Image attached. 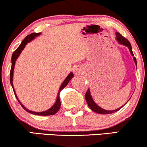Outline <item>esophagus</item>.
Wrapping results in <instances>:
<instances>
[{
    "label": "esophagus",
    "mask_w": 147,
    "mask_h": 147,
    "mask_svg": "<svg viewBox=\"0 0 147 147\" xmlns=\"http://www.w3.org/2000/svg\"><path fill=\"white\" fill-rule=\"evenodd\" d=\"M81 71H82V67L80 66H76L74 69V72L77 75L80 74Z\"/></svg>",
    "instance_id": "1"
}]
</instances>
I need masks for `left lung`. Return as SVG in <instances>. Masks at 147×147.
<instances>
[{"label": "left lung", "instance_id": "obj_1", "mask_svg": "<svg viewBox=\"0 0 147 147\" xmlns=\"http://www.w3.org/2000/svg\"><path fill=\"white\" fill-rule=\"evenodd\" d=\"M116 37H117V40L118 41V42H119L121 45H123V46L127 47V48H129L130 53H131L132 56H134L133 52H132L131 43H129V41H128L127 39H125L124 37H123V36L121 35L120 33H119V32H116ZM134 61L136 65V66H137L136 59L135 57H134ZM85 99H86V103H87L88 106L90 108V109H91L93 111H94L95 112H97V113H99V114H103V115H108V114H112V113H114V112H117L118 110H119L121 108H122L128 102V101H129L128 100L125 103V104L123 105V106L120 107V108H118V109H117V110H104V109H103V108H101V107H99L98 105H97L95 104V101H93V98H92L91 95H90V92L89 88H88L87 91H86V95H85Z\"/></svg>", "mask_w": 147, "mask_h": 147}]
</instances>
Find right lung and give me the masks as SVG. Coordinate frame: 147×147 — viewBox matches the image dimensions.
Instances as JSON below:
<instances>
[{"label": "right lung", "mask_w": 147, "mask_h": 147, "mask_svg": "<svg viewBox=\"0 0 147 147\" xmlns=\"http://www.w3.org/2000/svg\"><path fill=\"white\" fill-rule=\"evenodd\" d=\"M40 34H41V32H38V33H36V32H32V33L30 34V35H28V36H26V37L24 38V39L22 41L21 44L20 45L19 47H18V48L16 49L15 51H14L13 53L12 57H11V71H10V82H11V86L13 88V90L14 94H15L16 99H18V101H19V103L20 104L22 107L24 109L26 110V112H29V113H30V114H32V115H35L49 116V115H55V114L59 110L60 107H61V100H60V97H59L60 92H61V90H62L63 88H64L65 86L67 85L69 82L71 80V79L74 77V74L72 73V72H71V73L69 74L68 76L65 79V80L63 81L62 84H61V87H60V88H59V93H58L57 101H56V102L54 103V104L51 107V108H50V109H48V110H46V111H43V112H33V111H31V110H28L27 108H25V107L21 104V102L19 101V99H18L17 95H16L15 90H14L13 84V69H14V66H15L16 59H18V57H19V55L20 54V53L22 52V50H23V49L24 48L25 46H26L27 43L30 42V41L33 40V39H35L36 37L39 36Z\"/></svg>", "instance_id": "obj_1"}]
</instances>
